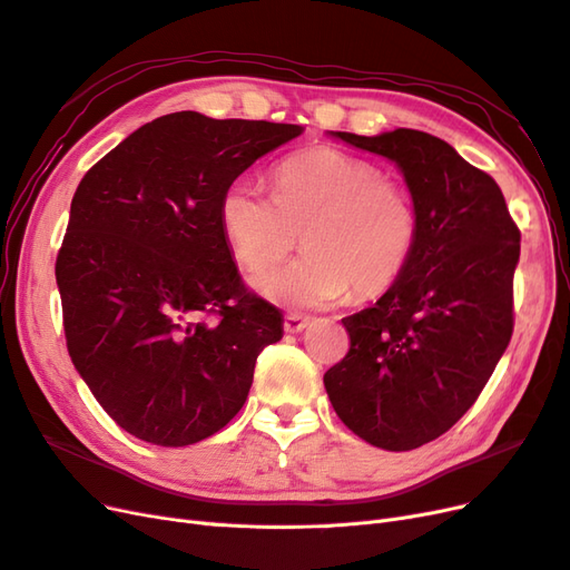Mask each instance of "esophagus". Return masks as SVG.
Instances as JSON below:
<instances>
[{"label": "esophagus", "mask_w": 570, "mask_h": 570, "mask_svg": "<svg viewBox=\"0 0 570 570\" xmlns=\"http://www.w3.org/2000/svg\"><path fill=\"white\" fill-rule=\"evenodd\" d=\"M306 325H308V318H304V316H299V314H287V316H285V323H283L285 333H289V335L302 333Z\"/></svg>", "instance_id": "34e87169"}]
</instances>
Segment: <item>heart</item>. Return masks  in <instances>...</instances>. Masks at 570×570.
I'll return each instance as SVG.
<instances>
[{
    "mask_svg": "<svg viewBox=\"0 0 570 570\" xmlns=\"http://www.w3.org/2000/svg\"><path fill=\"white\" fill-rule=\"evenodd\" d=\"M273 195L235 178L218 199V220L247 268H264L302 243L295 262L256 273L252 285L275 304L325 308L347 292L383 295L406 271L419 216L406 189L375 164L337 149H312L275 168Z\"/></svg>",
    "mask_w": 570,
    "mask_h": 570,
    "instance_id": "b5f03b06",
    "label": "heart"
}]
</instances>
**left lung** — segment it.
<instances>
[{"label":"left lung","mask_w":570,"mask_h":570,"mask_svg":"<svg viewBox=\"0 0 570 570\" xmlns=\"http://www.w3.org/2000/svg\"><path fill=\"white\" fill-rule=\"evenodd\" d=\"M327 135L400 168L419 216L402 278L342 318L350 352L323 375L354 435L409 452L473 406L507 352L521 233L499 185L440 137L411 128Z\"/></svg>","instance_id":"8db88e82"}]
</instances>
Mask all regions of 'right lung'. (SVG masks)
<instances>
[{
    "label": "right lung",
    "mask_w": 570,
    "mask_h": 570,
    "mask_svg": "<svg viewBox=\"0 0 570 570\" xmlns=\"http://www.w3.org/2000/svg\"><path fill=\"white\" fill-rule=\"evenodd\" d=\"M302 132L178 111L137 128L80 180L57 256L66 344L126 433L185 446L243 409L283 314L239 281L218 199Z\"/></svg>",
    "instance_id": "add662e5"
}]
</instances>
